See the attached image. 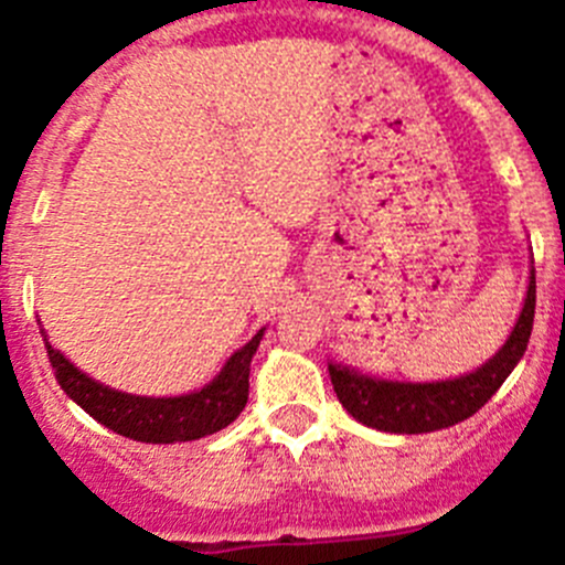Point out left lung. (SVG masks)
Wrapping results in <instances>:
<instances>
[{
  "label": "left lung",
  "instance_id": "1",
  "mask_svg": "<svg viewBox=\"0 0 565 565\" xmlns=\"http://www.w3.org/2000/svg\"><path fill=\"white\" fill-rule=\"evenodd\" d=\"M535 319V268H530L524 308L493 359L448 381H390L330 361V381L341 406L364 426L390 434H428L473 417L499 392L530 344Z\"/></svg>",
  "mask_w": 565,
  "mask_h": 565
}]
</instances>
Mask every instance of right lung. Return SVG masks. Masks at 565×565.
Here are the masks:
<instances>
[{"label":"right lung","instance_id":"add662e5","mask_svg":"<svg viewBox=\"0 0 565 565\" xmlns=\"http://www.w3.org/2000/svg\"><path fill=\"white\" fill-rule=\"evenodd\" d=\"M263 333H266V328L257 330L241 350H235L210 384L175 397L128 395V392L103 386L100 381L77 370L61 350H55L46 341V333L44 347L61 390L89 417H95L100 426L111 428L128 439H137V443L170 445L201 439L237 420V414L243 412L248 401V366H252V359L260 347Z\"/></svg>","mask_w":565,"mask_h":565}]
</instances>
